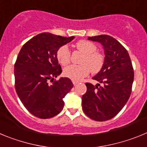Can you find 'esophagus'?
<instances>
[{
	"instance_id": "1",
	"label": "esophagus",
	"mask_w": 147,
	"mask_h": 147,
	"mask_svg": "<svg viewBox=\"0 0 147 147\" xmlns=\"http://www.w3.org/2000/svg\"><path fill=\"white\" fill-rule=\"evenodd\" d=\"M78 83H79V82L74 81V80L73 81V84H74V85H77V84H78Z\"/></svg>"
}]
</instances>
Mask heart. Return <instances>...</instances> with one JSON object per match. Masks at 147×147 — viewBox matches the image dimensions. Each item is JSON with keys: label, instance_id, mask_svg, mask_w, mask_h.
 <instances>
[{"label": "heart", "instance_id": "obj_1", "mask_svg": "<svg viewBox=\"0 0 147 147\" xmlns=\"http://www.w3.org/2000/svg\"><path fill=\"white\" fill-rule=\"evenodd\" d=\"M75 47L83 54L80 63L81 65L67 66L64 69V75L74 81H80L87 76L90 71L96 74L102 70L105 64V56L97 51V46L88 40H80ZM57 58L62 65H66L71 61V52L67 45H62L57 50Z\"/></svg>", "mask_w": 147, "mask_h": 147}]
</instances>
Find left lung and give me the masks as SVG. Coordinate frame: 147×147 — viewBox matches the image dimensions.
<instances>
[{"label": "left lung", "instance_id": "1", "mask_svg": "<svg viewBox=\"0 0 147 147\" xmlns=\"http://www.w3.org/2000/svg\"><path fill=\"white\" fill-rule=\"evenodd\" d=\"M88 39L103 45L105 59L102 70L93 77L99 84H85L82 110L93 120L105 121L117 115L129 99L134 71L127 51L115 38L102 34Z\"/></svg>", "mask_w": 147, "mask_h": 147}]
</instances>
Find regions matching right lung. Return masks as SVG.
<instances>
[{"mask_svg": "<svg viewBox=\"0 0 147 147\" xmlns=\"http://www.w3.org/2000/svg\"><path fill=\"white\" fill-rule=\"evenodd\" d=\"M74 39L44 32L26 42L18 54L14 69L15 90L24 107L36 117L50 119L63 109V98L74 85L67 77L54 81L62 73L57 52Z\"/></svg>", "mask_w": 147, "mask_h": 147, "instance_id": "right-lung-1", "label": "right lung"}]
</instances>
